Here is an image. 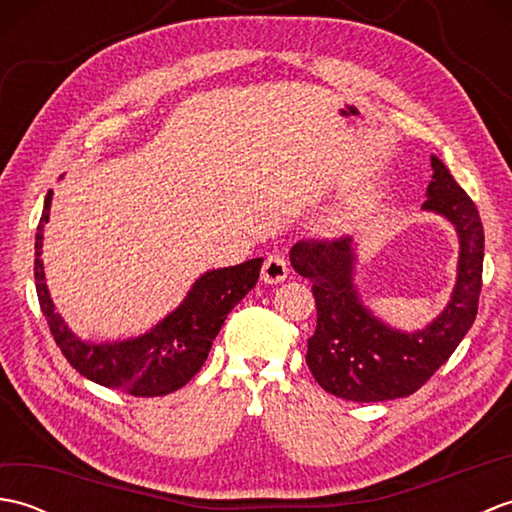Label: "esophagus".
<instances>
[{
    "instance_id": "obj_1",
    "label": "esophagus",
    "mask_w": 512,
    "mask_h": 512,
    "mask_svg": "<svg viewBox=\"0 0 512 512\" xmlns=\"http://www.w3.org/2000/svg\"><path fill=\"white\" fill-rule=\"evenodd\" d=\"M288 277V262L279 253L268 255L262 266V281L264 284H281Z\"/></svg>"
}]
</instances>
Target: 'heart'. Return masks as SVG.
<instances>
[{
  "label": "heart",
  "mask_w": 512,
  "mask_h": 512,
  "mask_svg": "<svg viewBox=\"0 0 512 512\" xmlns=\"http://www.w3.org/2000/svg\"><path fill=\"white\" fill-rule=\"evenodd\" d=\"M345 226H347V220H345V217H339V220H334V224H332V231L339 233V231H343Z\"/></svg>",
  "instance_id": "obj_1"
}]
</instances>
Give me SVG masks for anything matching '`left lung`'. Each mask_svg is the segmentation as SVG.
Masks as SVG:
<instances>
[{"label": "left lung", "mask_w": 512, "mask_h": 512, "mask_svg": "<svg viewBox=\"0 0 512 512\" xmlns=\"http://www.w3.org/2000/svg\"><path fill=\"white\" fill-rule=\"evenodd\" d=\"M431 169L420 211L447 220L460 250L447 306L424 328H394L365 306L356 284L361 239L290 248L292 268L312 281L317 301V330L308 339L306 361L314 380L334 396L380 402L413 394L449 361L475 321L484 262L480 213L438 156H431Z\"/></svg>", "instance_id": "left-lung-1"}]
</instances>
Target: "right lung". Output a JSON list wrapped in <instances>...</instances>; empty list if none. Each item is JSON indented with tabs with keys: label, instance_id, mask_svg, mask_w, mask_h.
Masks as SVG:
<instances>
[{
	"label": "right lung",
	"instance_id": "right-lung-1",
	"mask_svg": "<svg viewBox=\"0 0 512 512\" xmlns=\"http://www.w3.org/2000/svg\"><path fill=\"white\" fill-rule=\"evenodd\" d=\"M50 206L52 191L43 202L35 237V286L43 317L68 363L92 383L125 391L129 396H167L187 385L202 369L228 312L257 284L264 259L206 270L193 281L180 306L145 334L118 341H88L65 323L46 284L41 253Z\"/></svg>",
	"mask_w": 512,
	"mask_h": 512
}]
</instances>
